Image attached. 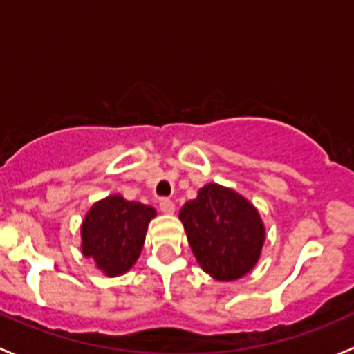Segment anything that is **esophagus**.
<instances>
[{
	"label": "esophagus",
	"instance_id": "obj_1",
	"mask_svg": "<svg viewBox=\"0 0 354 354\" xmlns=\"http://www.w3.org/2000/svg\"><path fill=\"white\" fill-rule=\"evenodd\" d=\"M160 211L165 214H174V211H176V204H174V201H170L169 198H163L162 201H160Z\"/></svg>",
	"mask_w": 354,
	"mask_h": 354
}]
</instances>
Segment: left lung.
I'll return each mask as SVG.
<instances>
[{"label": "left lung", "instance_id": "1", "mask_svg": "<svg viewBox=\"0 0 354 354\" xmlns=\"http://www.w3.org/2000/svg\"><path fill=\"white\" fill-rule=\"evenodd\" d=\"M178 218L199 266L214 279H239L256 266L264 225L256 207L235 191L204 185L194 201L182 206Z\"/></svg>", "mask_w": 354, "mask_h": 354}]
</instances>
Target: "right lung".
I'll use <instances>...</instances> for the list:
<instances>
[{
    "label": "right lung",
    "instance_id": "add662e5",
    "mask_svg": "<svg viewBox=\"0 0 354 354\" xmlns=\"http://www.w3.org/2000/svg\"><path fill=\"white\" fill-rule=\"evenodd\" d=\"M155 209L109 196L95 203L82 225L83 256L95 261L107 276L124 274L140 257Z\"/></svg>",
    "mask_w": 354,
    "mask_h": 354
}]
</instances>
